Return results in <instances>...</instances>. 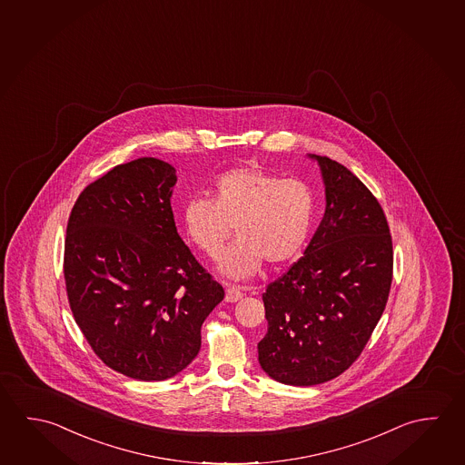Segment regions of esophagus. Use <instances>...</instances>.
<instances>
[{"mask_svg":"<svg viewBox=\"0 0 465 465\" xmlns=\"http://www.w3.org/2000/svg\"><path fill=\"white\" fill-rule=\"evenodd\" d=\"M225 301L236 302L243 297V289L240 285L225 284Z\"/></svg>","mask_w":465,"mask_h":465,"instance_id":"esophagus-1","label":"esophagus"}]
</instances>
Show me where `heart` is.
Returning <instances> with one entry per match:
<instances>
[{
    "mask_svg": "<svg viewBox=\"0 0 465 465\" xmlns=\"http://www.w3.org/2000/svg\"><path fill=\"white\" fill-rule=\"evenodd\" d=\"M213 197H193L181 211L189 242L207 256L217 254L232 235L236 240L219 256L222 274L244 279L262 260L282 264L307 242L315 219V196L305 181L281 178L258 164L221 173Z\"/></svg>",
    "mask_w": 465,
    "mask_h": 465,
    "instance_id": "1",
    "label": "heart"
}]
</instances>
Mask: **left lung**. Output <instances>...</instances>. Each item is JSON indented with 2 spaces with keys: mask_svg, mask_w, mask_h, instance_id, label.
<instances>
[{
  "mask_svg": "<svg viewBox=\"0 0 465 465\" xmlns=\"http://www.w3.org/2000/svg\"><path fill=\"white\" fill-rule=\"evenodd\" d=\"M325 181V217L301 260L262 293V371L287 385L341 375L366 348L391 292L393 248L383 209L342 164L312 155Z\"/></svg>",
  "mask_w": 465,
  "mask_h": 465,
  "instance_id": "left-lung-1",
  "label": "left lung"
}]
</instances>
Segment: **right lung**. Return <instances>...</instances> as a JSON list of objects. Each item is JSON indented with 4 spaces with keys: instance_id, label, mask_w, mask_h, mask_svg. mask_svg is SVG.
Segmentation results:
<instances>
[{
    "instance_id": "add662e5",
    "label": "right lung",
    "mask_w": 465,
    "mask_h": 465,
    "mask_svg": "<svg viewBox=\"0 0 465 465\" xmlns=\"http://www.w3.org/2000/svg\"><path fill=\"white\" fill-rule=\"evenodd\" d=\"M176 174L143 156L83 189L66 225L64 276L74 322L107 367L139 381L181 372L223 287L178 235Z\"/></svg>"
}]
</instances>
